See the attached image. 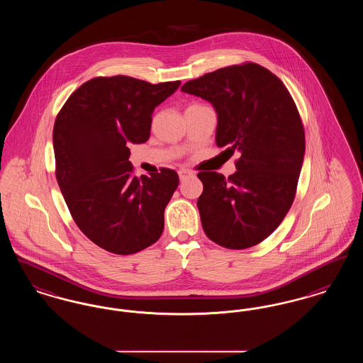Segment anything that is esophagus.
I'll return each instance as SVG.
<instances>
[{
  "label": "esophagus",
  "mask_w": 363,
  "mask_h": 363,
  "mask_svg": "<svg viewBox=\"0 0 363 363\" xmlns=\"http://www.w3.org/2000/svg\"><path fill=\"white\" fill-rule=\"evenodd\" d=\"M178 175H179V179L181 181H185V179H188L190 177H193L194 174L189 172V170H185V169H181L179 172H178Z\"/></svg>",
  "instance_id": "esophagus-1"
}]
</instances>
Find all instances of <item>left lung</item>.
Listing matches in <instances>:
<instances>
[{"instance_id":"obj_1","label":"left lung","mask_w":363,"mask_h":363,"mask_svg":"<svg viewBox=\"0 0 363 363\" xmlns=\"http://www.w3.org/2000/svg\"><path fill=\"white\" fill-rule=\"evenodd\" d=\"M181 91L218 113L216 144L240 151L237 172L199 173L204 233L227 249H247L269 237L293 206L305 155V130L289 89L272 72L245 62L207 73Z\"/></svg>"}]
</instances>
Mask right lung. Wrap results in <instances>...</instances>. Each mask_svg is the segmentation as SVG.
Here are the masks:
<instances>
[{"label":"right lung","instance_id":"add662e5","mask_svg":"<svg viewBox=\"0 0 363 363\" xmlns=\"http://www.w3.org/2000/svg\"><path fill=\"white\" fill-rule=\"evenodd\" d=\"M179 86V80L151 84L129 76L95 77L70 95L55 118L61 193L83 234L110 253H138L163 233L178 174L160 169L136 177L128 144L150 138L156 106Z\"/></svg>","mask_w":363,"mask_h":363}]
</instances>
